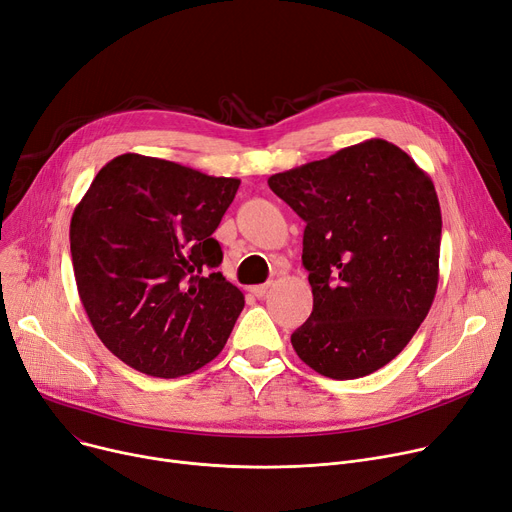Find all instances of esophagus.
<instances>
[{"instance_id":"esophagus-1","label":"esophagus","mask_w":512,"mask_h":512,"mask_svg":"<svg viewBox=\"0 0 512 512\" xmlns=\"http://www.w3.org/2000/svg\"><path fill=\"white\" fill-rule=\"evenodd\" d=\"M268 291V283H264V285H254V287H250V293L252 295H256V297H262L264 293Z\"/></svg>"}]
</instances>
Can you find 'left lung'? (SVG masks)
Wrapping results in <instances>:
<instances>
[{
  "instance_id": "1",
  "label": "left lung",
  "mask_w": 512,
  "mask_h": 512,
  "mask_svg": "<svg viewBox=\"0 0 512 512\" xmlns=\"http://www.w3.org/2000/svg\"><path fill=\"white\" fill-rule=\"evenodd\" d=\"M306 221L314 310L291 335L314 372L353 380L395 359L438 287L442 215L430 175L382 138L268 177Z\"/></svg>"
}]
</instances>
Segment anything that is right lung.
Wrapping results in <instances>:
<instances>
[{"mask_svg":"<svg viewBox=\"0 0 512 512\" xmlns=\"http://www.w3.org/2000/svg\"><path fill=\"white\" fill-rule=\"evenodd\" d=\"M239 179L136 153L109 161L70 223L80 302L103 345L130 368L179 378L225 347L244 293L215 268L213 237Z\"/></svg>","mask_w":512,"mask_h":512,"instance_id":"obj_1","label":"right lung"}]
</instances>
